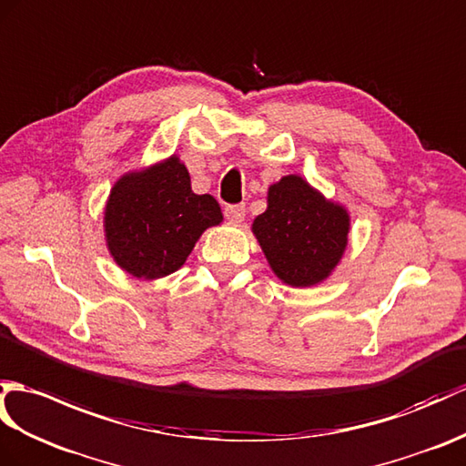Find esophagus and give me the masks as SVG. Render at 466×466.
<instances>
[{"instance_id": "1", "label": "esophagus", "mask_w": 466, "mask_h": 466, "mask_svg": "<svg viewBox=\"0 0 466 466\" xmlns=\"http://www.w3.org/2000/svg\"><path fill=\"white\" fill-rule=\"evenodd\" d=\"M224 216L230 222L240 224L244 220V216H246V207H244V204H228V207L224 208Z\"/></svg>"}]
</instances>
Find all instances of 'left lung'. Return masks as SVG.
<instances>
[{
  "label": "left lung",
  "instance_id": "obj_1",
  "mask_svg": "<svg viewBox=\"0 0 466 466\" xmlns=\"http://www.w3.org/2000/svg\"><path fill=\"white\" fill-rule=\"evenodd\" d=\"M269 268L291 288L323 282L348 246L350 214L298 177L268 190V208L252 224Z\"/></svg>",
  "mask_w": 466,
  "mask_h": 466
}]
</instances>
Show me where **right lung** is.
I'll return each instance as SVG.
<instances>
[{
    "label": "right lung",
    "mask_w": 466,
    "mask_h": 466,
    "mask_svg": "<svg viewBox=\"0 0 466 466\" xmlns=\"http://www.w3.org/2000/svg\"><path fill=\"white\" fill-rule=\"evenodd\" d=\"M222 222L210 194H194L180 158L128 172L111 188L105 238L115 262L135 278H165L187 262L202 232Z\"/></svg>",
    "instance_id": "add662e5"
}]
</instances>
